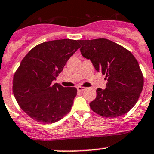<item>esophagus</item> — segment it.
Instances as JSON below:
<instances>
[{
  "label": "esophagus",
  "instance_id": "1",
  "mask_svg": "<svg viewBox=\"0 0 154 154\" xmlns=\"http://www.w3.org/2000/svg\"><path fill=\"white\" fill-rule=\"evenodd\" d=\"M77 91H84L85 89H86V88H85V87H83V86H78L77 87Z\"/></svg>",
  "mask_w": 154,
  "mask_h": 154
}]
</instances>
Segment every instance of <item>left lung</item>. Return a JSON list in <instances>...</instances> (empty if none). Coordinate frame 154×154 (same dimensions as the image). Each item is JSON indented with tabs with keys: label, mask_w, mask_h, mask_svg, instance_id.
Wrapping results in <instances>:
<instances>
[{
	"label": "left lung",
	"mask_w": 154,
	"mask_h": 154,
	"mask_svg": "<svg viewBox=\"0 0 154 154\" xmlns=\"http://www.w3.org/2000/svg\"><path fill=\"white\" fill-rule=\"evenodd\" d=\"M80 51L89 59L98 72L106 75L104 90L97 88L89 103L91 109L105 118H116L128 112L138 101L144 86L139 63L130 51L106 38L78 40Z\"/></svg>",
	"instance_id": "obj_1"
}]
</instances>
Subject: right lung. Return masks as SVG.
I'll return each mask as SVG.
<instances>
[{
	"label": "right lung",
	"mask_w": 154,
	"mask_h": 154,
	"mask_svg": "<svg viewBox=\"0 0 154 154\" xmlns=\"http://www.w3.org/2000/svg\"><path fill=\"white\" fill-rule=\"evenodd\" d=\"M80 48L78 40L58 39L37 45L24 57L12 80V91L21 109L42 124L62 119L71 109L75 87L52 81Z\"/></svg>",
	"instance_id": "right-lung-1"
}]
</instances>
